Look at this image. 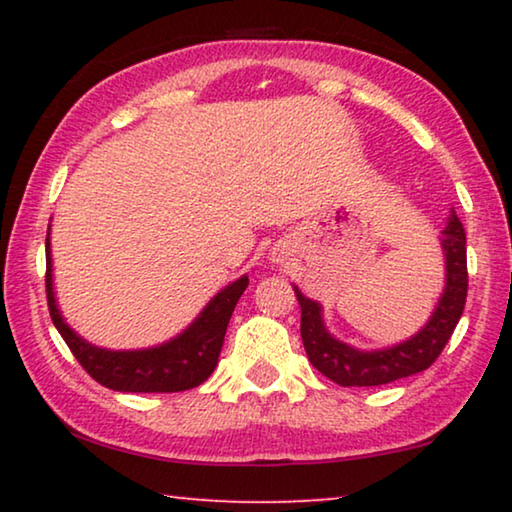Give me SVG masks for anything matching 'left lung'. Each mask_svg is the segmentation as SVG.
Here are the masks:
<instances>
[{
    "label": "left lung",
    "instance_id": "1",
    "mask_svg": "<svg viewBox=\"0 0 512 512\" xmlns=\"http://www.w3.org/2000/svg\"><path fill=\"white\" fill-rule=\"evenodd\" d=\"M443 248L447 262V287L436 311L413 339L388 350L361 352L336 341L334 336L327 334L318 302L305 298L296 289L302 311L300 336L311 366L341 386H381L427 370L445 350L447 341L452 339L465 309L467 248L465 228L456 214H452L447 228L443 230Z\"/></svg>",
    "mask_w": 512,
    "mask_h": 512
}]
</instances>
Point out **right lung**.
Wrapping results in <instances>:
<instances>
[{
  "mask_svg": "<svg viewBox=\"0 0 512 512\" xmlns=\"http://www.w3.org/2000/svg\"><path fill=\"white\" fill-rule=\"evenodd\" d=\"M45 284L51 320H54L56 329L63 336L67 348L72 350L76 361L81 363L83 370L94 381L121 393H180L201 386L214 372L223 348L225 329H228L230 316L237 307L241 293L248 287V277H239L230 287L216 293L210 305L203 309V314L173 341L160 345V348L133 352L94 348L67 327L56 307L54 287H51L49 237Z\"/></svg>",
  "mask_w": 512,
  "mask_h": 512,
  "instance_id": "add662e5",
  "label": "right lung"
}]
</instances>
